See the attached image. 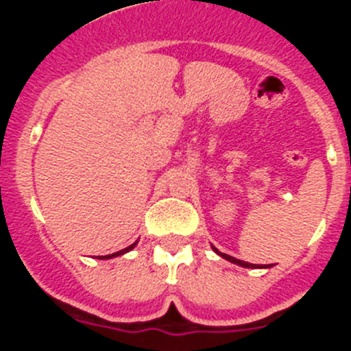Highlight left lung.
<instances>
[{
    "mask_svg": "<svg viewBox=\"0 0 351 351\" xmlns=\"http://www.w3.org/2000/svg\"><path fill=\"white\" fill-rule=\"evenodd\" d=\"M214 251H216V253H218L219 256H223V258H225V260H228V262L237 263V265H243V267H253V263L243 262V260H237V258H234V256H230V255H225V253H219V251L216 250V247H214Z\"/></svg>",
    "mask_w": 351,
    "mask_h": 351,
    "instance_id": "8db88e82",
    "label": "left lung"
}]
</instances>
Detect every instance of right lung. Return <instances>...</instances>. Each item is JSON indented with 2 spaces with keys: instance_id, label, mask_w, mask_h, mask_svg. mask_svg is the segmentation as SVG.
<instances>
[{
  "instance_id": "obj_1",
  "label": "right lung",
  "mask_w": 351,
  "mask_h": 351,
  "mask_svg": "<svg viewBox=\"0 0 351 351\" xmlns=\"http://www.w3.org/2000/svg\"><path fill=\"white\" fill-rule=\"evenodd\" d=\"M137 246V243H133L132 246H128V247H125V250H121V251H117V253H114V255H107V256H100V258H112V256H117V255H123V253H126V251H130V250H133V247Z\"/></svg>"
}]
</instances>
